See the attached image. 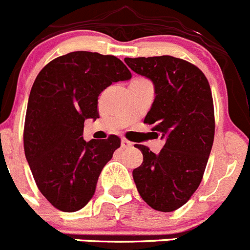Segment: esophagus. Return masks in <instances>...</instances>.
<instances>
[{"instance_id": "34e87169", "label": "esophagus", "mask_w": 250, "mask_h": 250, "mask_svg": "<svg viewBox=\"0 0 250 250\" xmlns=\"http://www.w3.org/2000/svg\"><path fill=\"white\" fill-rule=\"evenodd\" d=\"M132 146H133V143H132L130 141H128V139H125V138L122 139V147L123 148H129V147H132Z\"/></svg>"}]
</instances>
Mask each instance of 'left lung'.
Returning <instances> with one entry per match:
<instances>
[{"instance_id": "1", "label": "left lung", "mask_w": 250, "mask_h": 250, "mask_svg": "<svg viewBox=\"0 0 250 250\" xmlns=\"http://www.w3.org/2000/svg\"><path fill=\"white\" fill-rule=\"evenodd\" d=\"M132 71L152 80L156 98L145 118L166 139L158 154L136 145L143 162L133 169L142 199L159 212H173L189 201L203 179L214 141L210 86L193 63L172 56L125 58Z\"/></svg>"}]
</instances>
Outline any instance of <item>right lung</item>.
I'll return each mask as SVG.
<instances>
[{
  "label": "right lung",
  "mask_w": 250,
  "mask_h": 250,
  "mask_svg": "<svg viewBox=\"0 0 250 250\" xmlns=\"http://www.w3.org/2000/svg\"><path fill=\"white\" fill-rule=\"evenodd\" d=\"M130 77L120 58L86 51L55 58L36 77L24 120V154L37 188L55 208L77 212L94 195L121 138L86 142L84 121L100 117L103 89Z\"/></svg>",
  "instance_id": "obj_1"
}]
</instances>
